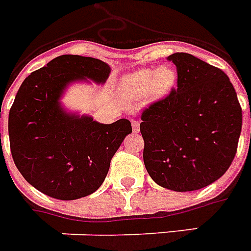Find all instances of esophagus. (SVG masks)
Here are the masks:
<instances>
[{"label":"esophagus","instance_id":"34e87169","mask_svg":"<svg viewBox=\"0 0 251 251\" xmlns=\"http://www.w3.org/2000/svg\"><path fill=\"white\" fill-rule=\"evenodd\" d=\"M131 127H133V133H138L140 131V122L133 120L131 121Z\"/></svg>","mask_w":251,"mask_h":251}]
</instances>
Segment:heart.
Segmentation results:
<instances>
[{
  "label": "heart",
  "instance_id": "1",
  "mask_svg": "<svg viewBox=\"0 0 251 251\" xmlns=\"http://www.w3.org/2000/svg\"><path fill=\"white\" fill-rule=\"evenodd\" d=\"M176 83L177 72L169 65H163L155 70L141 69L121 81L120 94L126 101L142 100L148 94L153 100H161L172 92Z\"/></svg>",
  "mask_w": 251,
  "mask_h": 251
}]
</instances>
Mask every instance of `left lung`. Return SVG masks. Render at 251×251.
I'll return each instance as SVG.
<instances>
[{
  "label": "left lung",
  "mask_w": 251,
  "mask_h": 251,
  "mask_svg": "<svg viewBox=\"0 0 251 251\" xmlns=\"http://www.w3.org/2000/svg\"><path fill=\"white\" fill-rule=\"evenodd\" d=\"M177 89L142 111L145 168L159 186L193 192L224 176L234 159L242 109L229 77L187 53H174Z\"/></svg>",
  "instance_id": "left-lung-1"
}]
</instances>
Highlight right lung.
Here are the masks:
<instances>
[{
	"mask_svg": "<svg viewBox=\"0 0 251 251\" xmlns=\"http://www.w3.org/2000/svg\"><path fill=\"white\" fill-rule=\"evenodd\" d=\"M109 74L101 59L65 54L27 75L18 89L9 111L10 151L22 177L46 196L72 201L96 192L131 133L129 120L100 124L61 105L68 85L103 83Z\"/></svg>",
	"mask_w": 251,
	"mask_h": 251,
	"instance_id": "add662e5",
	"label": "right lung"
}]
</instances>
